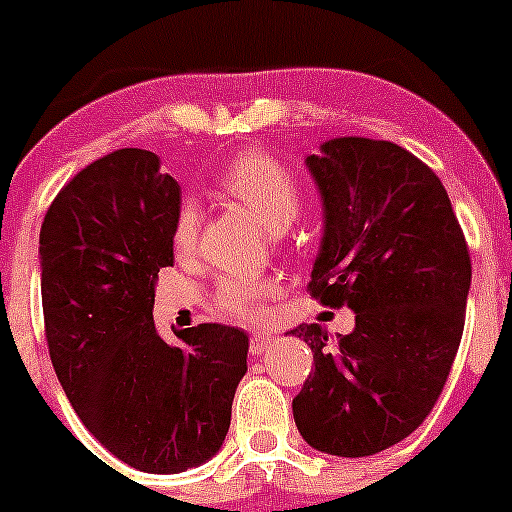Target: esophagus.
Masks as SVG:
<instances>
[{"mask_svg": "<svg viewBox=\"0 0 512 512\" xmlns=\"http://www.w3.org/2000/svg\"><path fill=\"white\" fill-rule=\"evenodd\" d=\"M272 339H275V337H272V334H267V332L250 334V354L257 356V354L265 352V349L272 344Z\"/></svg>", "mask_w": 512, "mask_h": 512, "instance_id": "esophagus-1", "label": "esophagus"}]
</instances>
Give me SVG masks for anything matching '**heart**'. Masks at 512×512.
<instances>
[{"label":"heart","mask_w":512,"mask_h":512,"mask_svg":"<svg viewBox=\"0 0 512 512\" xmlns=\"http://www.w3.org/2000/svg\"><path fill=\"white\" fill-rule=\"evenodd\" d=\"M218 185L245 205L270 230H285L299 210V185L280 160L262 151H245L220 170ZM198 210L183 205L173 223V250L178 257L198 247ZM280 292L275 277H225L215 292V309L237 322H252L265 314L267 302Z\"/></svg>","instance_id":"heart-1"}]
</instances>
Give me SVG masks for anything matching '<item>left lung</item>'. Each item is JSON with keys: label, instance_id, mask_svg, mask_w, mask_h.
Returning a JSON list of instances; mask_svg holds the SVG:
<instances>
[{"label": "left lung", "instance_id": "obj_1", "mask_svg": "<svg viewBox=\"0 0 512 512\" xmlns=\"http://www.w3.org/2000/svg\"><path fill=\"white\" fill-rule=\"evenodd\" d=\"M324 203L309 294L352 307V334L292 337L314 352L294 396L299 433L332 456L379 453L414 433L441 396L466 322L471 252L438 175L391 141L334 138L307 156Z\"/></svg>", "mask_w": 512, "mask_h": 512}]
</instances>
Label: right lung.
Returning <instances> with one entry per match:
<instances>
[{
    "instance_id": "right-lung-1",
    "label": "right lung",
    "mask_w": 512,
    "mask_h": 512,
    "mask_svg": "<svg viewBox=\"0 0 512 512\" xmlns=\"http://www.w3.org/2000/svg\"><path fill=\"white\" fill-rule=\"evenodd\" d=\"M180 185L156 153L121 148L74 175L39 235L51 364L103 448L146 473H180L220 451L247 371V334L225 324H153L156 280L173 265Z\"/></svg>"
}]
</instances>
